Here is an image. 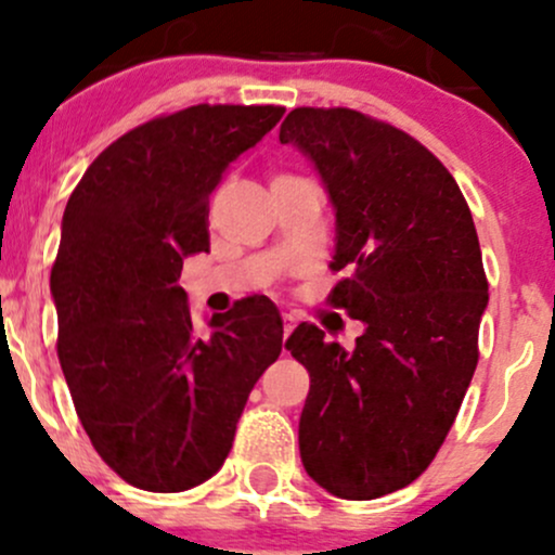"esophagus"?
<instances>
[{"mask_svg":"<svg viewBox=\"0 0 555 555\" xmlns=\"http://www.w3.org/2000/svg\"><path fill=\"white\" fill-rule=\"evenodd\" d=\"M291 330H293V319H291V317H285V324H283V337H288V335H291Z\"/></svg>","mask_w":555,"mask_h":555,"instance_id":"esophagus-1","label":"esophagus"}]
</instances>
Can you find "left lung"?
<instances>
[{"instance_id":"left-lung-1","label":"left lung","mask_w":555,"mask_h":555,"mask_svg":"<svg viewBox=\"0 0 555 555\" xmlns=\"http://www.w3.org/2000/svg\"><path fill=\"white\" fill-rule=\"evenodd\" d=\"M280 142L322 176L337 218L327 301L366 324L356 348L298 324L311 376L298 423L306 473L369 501L413 483L457 418L478 366L488 280L457 181L415 137L353 108H293Z\"/></svg>"}]
</instances>
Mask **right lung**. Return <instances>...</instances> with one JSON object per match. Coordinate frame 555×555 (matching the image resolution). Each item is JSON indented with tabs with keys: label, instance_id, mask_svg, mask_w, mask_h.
<instances>
[{
	"label": "right lung",
	"instance_id": "right-lung-1",
	"mask_svg": "<svg viewBox=\"0 0 555 555\" xmlns=\"http://www.w3.org/2000/svg\"><path fill=\"white\" fill-rule=\"evenodd\" d=\"M283 106H189L150 119L90 163L51 267L56 353L95 452L129 486L179 493L223 467L249 392L283 350L267 296L199 335L179 285L210 251V194Z\"/></svg>",
	"mask_w": 555,
	"mask_h": 555
}]
</instances>
